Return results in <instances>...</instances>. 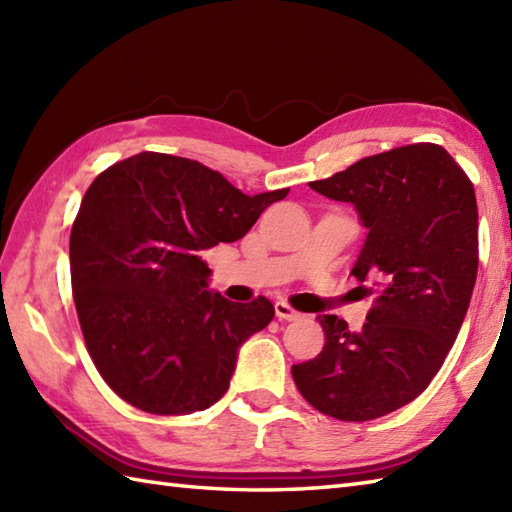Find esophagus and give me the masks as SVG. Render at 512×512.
<instances>
[{
  "label": "esophagus",
  "instance_id": "obj_1",
  "mask_svg": "<svg viewBox=\"0 0 512 512\" xmlns=\"http://www.w3.org/2000/svg\"><path fill=\"white\" fill-rule=\"evenodd\" d=\"M275 314H277V317H279L281 321H297V319L303 317L301 312L292 310L286 301H277V303H275Z\"/></svg>",
  "mask_w": 512,
  "mask_h": 512
}]
</instances>
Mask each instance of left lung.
<instances>
[{
  "instance_id": "8db88e82",
  "label": "left lung",
  "mask_w": 512,
  "mask_h": 512,
  "mask_svg": "<svg viewBox=\"0 0 512 512\" xmlns=\"http://www.w3.org/2000/svg\"><path fill=\"white\" fill-rule=\"evenodd\" d=\"M310 189L354 206L367 237L352 275L376 288L361 330L321 314L325 345L292 365L299 394L345 422L405 407L429 387L453 347L477 277V202L447 149L396 147Z\"/></svg>"
}]
</instances>
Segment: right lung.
<instances>
[{
	"mask_svg": "<svg viewBox=\"0 0 512 512\" xmlns=\"http://www.w3.org/2000/svg\"><path fill=\"white\" fill-rule=\"evenodd\" d=\"M288 189L246 195L200 162L145 151L83 195L70 233L74 306L105 383L140 411L184 416L220 400L268 299L209 290L204 253L237 242Z\"/></svg>",
	"mask_w": 512,
	"mask_h": 512,
	"instance_id": "add662e5",
	"label": "right lung"
}]
</instances>
